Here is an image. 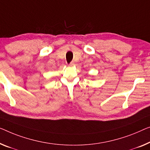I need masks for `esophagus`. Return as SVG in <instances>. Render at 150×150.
Wrapping results in <instances>:
<instances>
[{
  "label": "esophagus",
  "mask_w": 150,
  "mask_h": 150,
  "mask_svg": "<svg viewBox=\"0 0 150 150\" xmlns=\"http://www.w3.org/2000/svg\"><path fill=\"white\" fill-rule=\"evenodd\" d=\"M74 64H74V62H70V64H69V65L70 66V67H73V65H74Z\"/></svg>",
  "instance_id": "1"
}]
</instances>
